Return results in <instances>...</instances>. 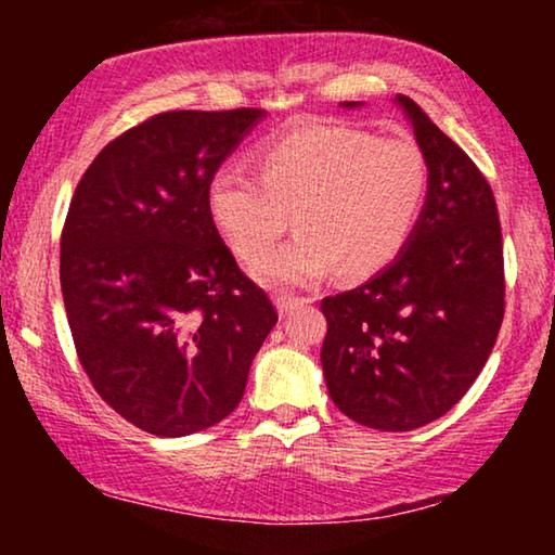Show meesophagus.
Here are the masks:
<instances>
[{
    "label": "esophagus",
    "instance_id": "esophagus-1",
    "mask_svg": "<svg viewBox=\"0 0 555 555\" xmlns=\"http://www.w3.org/2000/svg\"><path fill=\"white\" fill-rule=\"evenodd\" d=\"M302 302H308L306 298H295V295H278L275 298V306H278V313L280 315H291L295 308H300Z\"/></svg>",
    "mask_w": 555,
    "mask_h": 555
}]
</instances>
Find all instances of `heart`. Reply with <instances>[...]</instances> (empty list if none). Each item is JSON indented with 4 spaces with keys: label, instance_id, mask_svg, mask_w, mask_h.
<instances>
[{
    "label": "heart",
    "instance_id": "obj_1",
    "mask_svg": "<svg viewBox=\"0 0 555 555\" xmlns=\"http://www.w3.org/2000/svg\"><path fill=\"white\" fill-rule=\"evenodd\" d=\"M427 186V158L412 139L310 124L257 151V179L219 169L207 186V211L245 264L262 262L295 217L300 234L257 275L302 287L336 268L366 278L397 260L420 222Z\"/></svg>",
    "mask_w": 555,
    "mask_h": 555
}]
</instances>
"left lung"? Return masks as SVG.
<instances>
[{
    "label": "left lung",
    "instance_id": "left-lung-1",
    "mask_svg": "<svg viewBox=\"0 0 555 555\" xmlns=\"http://www.w3.org/2000/svg\"><path fill=\"white\" fill-rule=\"evenodd\" d=\"M393 103L427 158V199L389 268L323 298L321 363L333 404L348 420L409 431L450 412L480 376L503 323L505 278L490 184L412 98Z\"/></svg>",
    "mask_w": 555,
    "mask_h": 555
}]
</instances>
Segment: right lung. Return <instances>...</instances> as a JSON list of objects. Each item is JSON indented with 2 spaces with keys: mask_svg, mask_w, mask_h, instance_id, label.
Instances as JSON below:
<instances>
[{
  "mask_svg": "<svg viewBox=\"0 0 555 555\" xmlns=\"http://www.w3.org/2000/svg\"><path fill=\"white\" fill-rule=\"evenodd\" d=\"M264 111H169L111 141L82 173L60 240L75 351L108 406L156 437L237 409L278 313L242 275L207 186Z\"/></svg>",
  "mask_w": 555,
  "mask_h": 555,
  "instance_id": "obj_1",
  "label": "right lung"
}]
</instances>
